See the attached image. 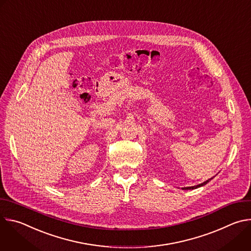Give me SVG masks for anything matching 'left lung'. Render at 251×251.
Listing matches in <instances>:
<instances>
[{"label":"left lung","mask_w":251,"mask_h":251,"mask_svg":"<svg viewBox=\"0 0 251 251\" xmlns=\"http://www.w3.org/2000/svg\"><path fill=\"white\" fill-rule=\"evenodd\" d=\"M210 180H212V177L208 178L207 181H205V182H203V183H201V184H200V185H198V186H194V187H187V188H182V189H183V190H195V189H198V188H200V187H202V186L206 185Z\"/></svg>","instance_id":"obj_1"}]
</instances>
